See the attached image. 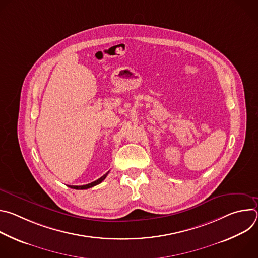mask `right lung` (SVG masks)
Wrapping results in <instances>:
<instances>
[{
	"mask_svg": "<svg viewBox=\"0 0 258 258\" xmlns=\"http://www.w3.org/2000/svg\"><path fill=\"white\" fill-rule=\"evenodd\" d=\"M108 172H109V171H108ZM108 172H107V173H105V174H104L103 176H101L100 178H98L97 180H95V181H93V182L88 183V185H84V186H70V188H72V189H76V190H86V189L92 188V187H94V186H97V185H99L100 182H102V181L106 178V176H107Z\"/></svg>",
	"mask_w": 258,
	"mask_h": 258,
	"instance_id": "obj_1",
	"label": "right lung"
}]
</instances>
